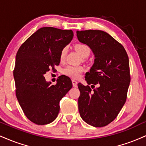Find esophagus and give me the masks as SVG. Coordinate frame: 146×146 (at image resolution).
<instances>
[{"mask_svg":"<svg viewBox=\"0 0 146 146\" xmlns=\"http://www.w3.org/2000/svg\"><path fill=\"white\" fill-rule=\"evenodd\" d=\"M72 83H73V86L74 87L78 86V82H77V81L73 80H72Z\"/></svg>","mask_w":146,"mask_h":146,"instance_id":"esophagus-1","label":"esophagus"}]
</instances>
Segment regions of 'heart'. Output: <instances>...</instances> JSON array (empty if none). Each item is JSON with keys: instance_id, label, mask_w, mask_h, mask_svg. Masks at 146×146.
Masks as SVG:
<instances>
[{"instance_id": "1", "label": "heart", "mask_w": 146, "mask_h": 146, "mask_svg": "<svg viewBox=\"0 0 146 146\" xmlns=\"http://www.w3.org/2000/svg\"><path fill=\"white\" fill-rule=\"evenodd\" d=\"M75 48L77 52L83 58L88 57L90 54V49L87 45L84 43H77L75 45ZM68 52V47H63L60 54V58L63 60L66 58ZM84 71V68L80 66L68 65L63 69V73L72 78H78L81 75V73Z\"/></svg>"}]
</instances>
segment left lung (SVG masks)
<instances>
[{
    "instance_id": "obj_1",
    "label": "left lung",
    "mask_w": 146,
    "mask_h": 146,
    "mask_svg": "<svg viewBox=\"0 0 146 146\" xmlns=\"http://www.w3.org/2000/svg\"><path fill=\"white\" fill-rule=\"evenodd\" d=\"M77 36L94 54L85 79L88 85L98 86L92 90L78 84L79 111L87 124L103 127L115 120L126 102L131 82L129 57L123 45L104 31H78Z\"/></svg>"
}]
</instances>
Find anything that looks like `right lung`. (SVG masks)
<instances>
[{
	"instance_id": "1",
	"label": "right lung",
	"mask_w": 146,
	"mask_h": 146,
	"mask_svg": "<svg viewBox=\"0 0 146 146\" xmlns=\"http://www.w3.org/2000/svg\"><path fill=\"white\" fill-rule=\"evenodd\" d=\"M73 37L72 30L41 28L22 43L16 54L13 76L15 94L27 118L44 125L55 120L60 111V101L73 85L65 75L50 85L43 75L59 65L63 47Z\"/></svg>"
}]
</instances>
